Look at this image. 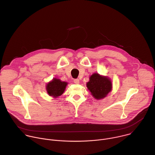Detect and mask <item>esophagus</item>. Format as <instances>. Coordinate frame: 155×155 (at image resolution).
Wrapping results in <instances>:
<instances>
[{"label": "esophagus", "mask_w": 155, "mask_h": 155, "mask_svg": "<svg viewBox=\"0 0 155 155\" xmlns=\"http://www.w3.org/2000/svg\"><path fill=\"white\" fill-rule=\"evenodd\" d=\"M74 82L76 84H78L80 83V80L78 78H75V79L74 80Z\"/></svg>", "instance_id": "1"}]
</instances>
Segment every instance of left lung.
Wrapping results in <instances>:
<instances>
[{"label": "left lung", "mask_w": 155, "mask_h": 155, "mask_svg": "<svg viewBox=\"0 0 155 155\" xmlns=\"http://www.w3.org/2000/svg\"><path fill=\"white\" fill-rule=\"evenodd\" d=\"M87 89L93 96L97 99L105 97L112 90V82L109 78L94 74L90 78V81L86 84Z\"/></svg>", "instance_id": "1"}]
</instances>
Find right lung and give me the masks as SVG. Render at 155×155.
<instances>
[{
	"instance_id": "add662e5",
	"label": "right lung",
	"mask_w": 155,
	"mask_h": 155,
	"mask_svg": "<svg viewBox=\"0 0 155 155\" xmlns=\"http://www.w3.org/2000/svg\"><path fill=\"white\" fill-rule=\"evenodd\" d=\"M67 84L68 83L61 81L57 78H54L50 83L47 84V93L50 96L57 97L64 93Z\"/></svg>"
}]
</instances>
